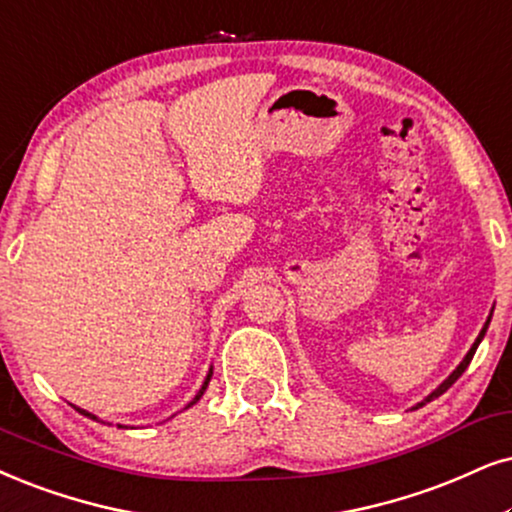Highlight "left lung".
Wrapping results in <instances>:
<instances>
[{
	"instance_id": "obj_1",
	"label": "left lung",
	"mask_w": 512,
	"mask_h": 512,
	"mask_svg": "<svg viewBox=\"0 0 512 512\" xmlns=\"http://www.w3.org/2000/svg\"><path fill=\"white\" fill-rule=\"evenodd\" d=\"M489 321H491V316H489V319H487V323H484V328H482V331H480V335H477L475 345H472V347H470V352H468V354H465V359L461 361V364H458V366H456V371H454V373H451V375H449V378H446V380H444V383H442V385H439L435 392H430V394H428V397H425L423 401H420V404H416V406H413V409H420V406H425V404H428V401H432V399H437V397H439V394H444L446 390H449V387H451V385H454V383H456V380H458V378H461V375L465 373V368H468V366H470V361H472V357H475V352H477V345H480V342H482V338H484V333H487V328H489Z\"/></svg>"
}]
</instances>
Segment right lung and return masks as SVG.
Here are the masks:
<instances>
[{
  "mask_svg": "<svg viewBox=\"0 0 512 512\" xmlns=\"http://www.w3.org/2000/svg\"><path fill=\"white\" fill-rule=\"evenodd\" d=\"M210 378H212V368H210L208 378H205V383H203V387H200V390H198V394H196V397H193V401H191V404H189V406H193V404H196V401H198L200 397H203V392H205V390H208V383H210ZM189 406H186V409H189ZM77 411H80V413H82V416H87V418H92V420H96V416H92V413H87V411H82V409H77Z\"/></svg>",
  "mask_w": 512,
  "mask_h": 512,
  "instance_id": "1",
  "label": "right lung"
}]
</instances>
